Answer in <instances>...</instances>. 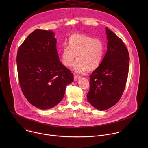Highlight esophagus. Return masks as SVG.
Returning <instances> with one entry per match:
<instances>
[{"label": "esophagus", "instance_id": "esophagus-1", "mask_svg": "<svg viewBox=\"0 0 148 148\" xmlns=\"http://www.w3.org/2000/svg\"><path fill=\"white\" fill-rule=\"evenodd\" d=\"M80 79V76H77V75H75L74 76V80L75 81H77Z\"/></svg>", "mask_w": 148, "mask_h": 148}]
</instances>
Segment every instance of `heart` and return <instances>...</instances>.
Here are the masks:
<instances>
[{
  "label": "heart",
  "mask_w": 148,
  "mask_h": 148,
  "mask_svg": "<svg viewBox=\"0 0 148 148\" xmlns=\"http://www.w3.org/2000/svg\"><path fill=\"white\" fill-rule=\"evenodd\" d=\"M104 54L105 47L101 40L85 35L75 34L68 38L66 47L60 52V59L64 66L68 68L72 65L76 56L77 61L74 71L83 73L86 70L93 71L99 68Z\"/></svg>",
  "instance_id": "obj_1"
}]
</instances>
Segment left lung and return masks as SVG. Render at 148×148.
<instances>
[{"label": "left lung", "instance_id": "1", "mask_svg": "<svg viewBox=\"0 0 148 148\" xmlns=\"http://www.w3.org/2000/svg\"><path fill=\"white\" fill-rule=\"evenodd\" d=\"M107 52L101 65L89 76L88 102L96 109L105 110L120 99L127 83L129 55L122 40L106 28Z\"/></svg>", "mask_w": 148, "mask_h": 148}]
</instances>
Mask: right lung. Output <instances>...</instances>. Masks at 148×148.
<instances>
[{
  "label": "right lung",
  "mask_w": 148,
  "mask_h": 148,
  "mask_svg": "<svg viewBox=\"0 0 148 148\" xmlns=\"http://www.w3.org/2000/svg\"><path fill=\"white\" fill-rule=\"evenodd\" d=\"M56 39L50 30L36 29L17 53L19 84L27 100L41 109H50L63 99L73 75L59 61Z\"/></svg>",
  "instance_id": "obj_1"
}]
</instances>
